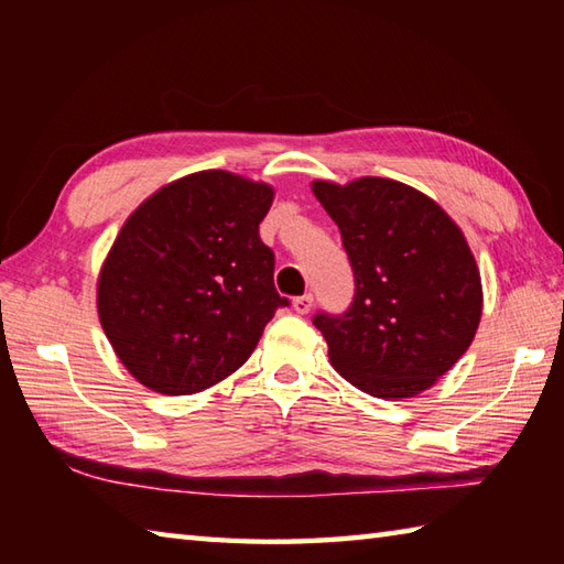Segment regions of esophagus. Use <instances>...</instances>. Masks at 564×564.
<instances>
[{"label": "esophagus", "instance_id": "34e87169", "mask_svg": "<svg viewBox=\"0 0 564 564\" xmlns=\"http://www.w3.org/2000/svg\"><path fill=\"white\" fill-rule=\"evenodd\" d=\"M293 310H295L297 315H307L310 310H313V295L305 293V295H301V297H295V301H293Z\"/></svg>", "mask_w": 564, "mask_h": 564}]
</instances>
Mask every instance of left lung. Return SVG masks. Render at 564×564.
I'll return each mask as SVG.
<instances>
[{"mask_svg":"<svg viewBox=\"0 0 564 564\" xmlns=\"http://www.w3.org/2000/svg\"><path fill=\"white\" fill-rule=\"evenodd\" d=\"M354 269V303L313 325L354 388L402 400L458 364L482 317L480 271L465 235L436 200L392 178L315 182Z\"/></svg>","mask_w":564,"mask_h":564,"instance_id":"left-lung-1","label":"left lung"}]
</instances>
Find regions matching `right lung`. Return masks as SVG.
<instances>
[{"label":"right lung","instance_id":"obj_1","mask_svg":"<svg viewBox=\"0 0 564 564\" xmlns=\"http://www.w3.org/2000/svg\"><path fill=\"white\" fill-rule=\"evenodd\" d=\"M273 188L223 170L162 186L106 257L97 307L116 356L142 386L194 394L242 366L279 307L259 223Z\"/></svg>","mask_w":564,"mask_h":564}]
</instances>
